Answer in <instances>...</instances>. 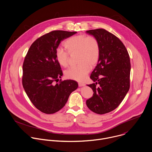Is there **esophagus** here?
Listing matches in <instances>:
<instances>
[{
    "label": "esophagus",
    "mask_w": 152,
    "mask_h": 152,
    "mask_svg": "<svg viewBox=\"0 0 152 152\" xmlns=\"http://www.w3.org/2000/svg\"><path fill=\"white\" fill-rule=\"evenodd\" d=\"M86 84L83 83H78V86L79 87H82V86H84Z\"/></svg>",
    "instance_id": "esophagus-1"
}]
</instances>
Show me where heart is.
Returning a JSON list of instances; mask_svg holds the SVG:
<instances>
[{
    "instance_id": "1",
    "label": "heart",
    "mask_w": 152,
    "mask_h": 152,
    "mask_svg": "<svg viewBox=\"0 0 152 152\" xmlns=\"http://www.w3.org/2000/svg\"><path fill=\"white\" fill-rule=\"evenodd\" d=\"M64 46L67 51L59 49L56 53V59L58 64L63 67L68 66L69 55L77 53L76 66L69 68L65 72L67 78L81 81L84 80L94 66L100 58V48L98 40L93 36L78 35L66 40Z\"/></svg>"
}]
</instances>
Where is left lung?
I'll return each mask as SVG.
<instances>
[{
    "instance_id": "left-lung-1",
    "label": "left lung",
    "mask_w": 152,
    "mask_h": 152,
    "mask_svg": "<svg viewBox=\"0 0 152 152\" xmlns=\"http://www.w3.org/2000/svg\"><path fill=\"white\" fill-rule=\"evenodd\" d=\"M99 42L100 55L90 78L95 82L88 85L94 92L86 100L87 107L97 114L115 109L122 102L130 86L131 64L128 51L115 35L103 28L86 31ZM98 83L99 87H96Z\"/></svg>"
}]
</instances>
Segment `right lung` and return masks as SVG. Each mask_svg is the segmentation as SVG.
Masks as SVG:
<instances>
[{"label": "right lung", "mask_w": 152, "mask_h": 152, "mask_svg": "<svg viewBox=\"0 0 152 152\" xmlns=\"http://www.w3.org/2000/svg\"><path fill=\"white\" fill-rule=\"evenodd\" d=\"M76 31H52L31 45L23 65L22 83L34 106L43 113L52 114L66 104L70 94L78 87L74 80H59L63 75L56 53L61 42Z\"/></svg>", "instance_id": "1"}]
</instances>
